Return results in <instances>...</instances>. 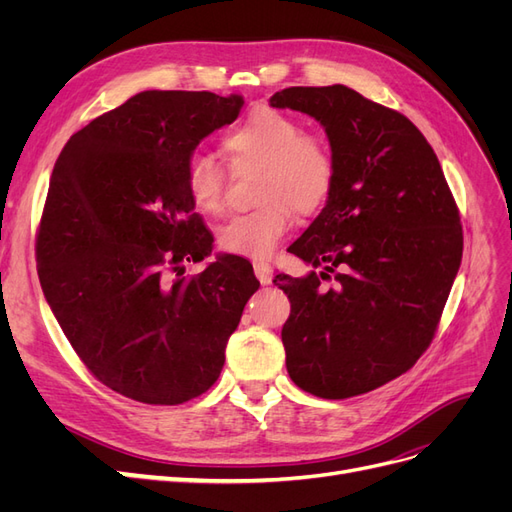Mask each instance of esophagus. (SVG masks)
<instances>
[{
	"label": "esophagus",
	"mask_w": 512,
	"mask_h": 512,
	"mask_svg": "<svg viewBox=\"0 0 512 512\" xmlns=\"http://www.w3.org/2000/svg\"><path fill=\"white\" fill-rule=\"evenodd\" d=\"M254 273L260 280V284H271L273 280V267L269 265V262H254Z\"/></svg>",
	"instance_id": "1"
}]
</instances>
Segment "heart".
<instances>
[{
	"label": "heart",
	"mask_w": 512,
	"mask_h": 512,
	"mask_svg": "<svg viewBox=\"0 0 512 512\" xmlns=\"http://www.w3.org/2000/svg\"><path fill=\"white\" fill-rule=\"evenodd\" d=\"M232 168H260L258 207L235 215L220 228L224 252L262 260L292 226V209L318 213L331 198L337 164L324 138L307 134L299 119L273 108H258L222 138ZM185 188L194 207L205 215L226 211L228 175L211 156L196 153L185 166Z\"/></svg>",
	"instance_id": "heart-1"
}]
</instances>
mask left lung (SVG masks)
Listing matches in <instances>:
<instances>
[{
  "mask_svg": "<svg viewBox=\"0 0 512 512\" xmlns=\"http://www.w3.org/2000/svg\"><path fill=\"white\" fill-rule=\"evenodd\" d=\"M271 106L320 121L337 175L331 198L288 250L314 271L273 280L290 299L282 329L299 389L346 399L418 361L461 265L459 209L427 138L346 85L288 87Z\"/></svg>",
  "mask_w": 512,
  "mask_h": 512,
  "instance_id": "1",
  "label": "left lung"
}]
</instances>
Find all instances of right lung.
<instances>
[{"instance_id": "add662e5", "label": "right lung", "mask_w": 512, "mask_h": 512, "mask_svg": "<svg viewBox=\"0 0 512 512\" xmlns=\"http://www.w3.org/2000/svg\"><path fill=\"white\" fill-rule=\"evenodd\" d=\"M241 106L143 91L72 134L55 162L36 239L42 292L85 367L134 401L177 406L211 389L260 286L232 254L185 275L213 247L185 166Z\"/></svg>"}]
</instances>
